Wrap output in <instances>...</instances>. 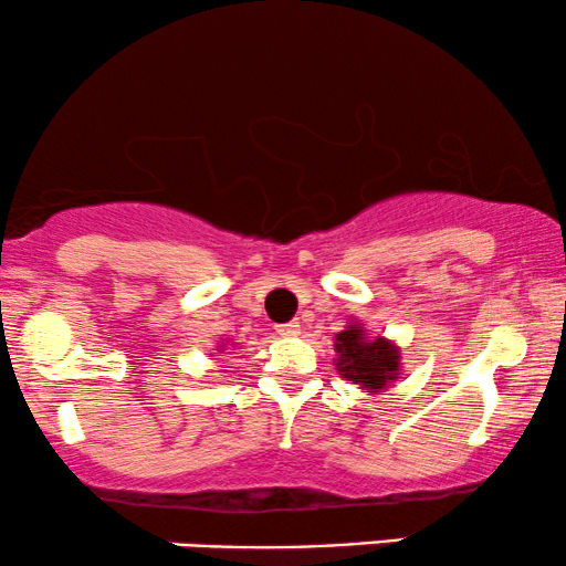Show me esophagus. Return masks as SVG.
I'll list each match as a JSON object with an SVG mask.
<instances>
[{
  "label": "esophagus",
  "mask_w": 566,
  "mask_h": 566,
  "mask_svg": "<svg viewBox=\"0 0 566 566\" xmlns=\"http://www.w3.org/2000/svg\"><path fill=\"white\" fill-rule=\"evenodd\" d=\"M275 329H277V335H283V337H293V335H298L301 325H298V322H285V325H277Z\"/></svg>",
  "instance_id": "1"
}]
</instances>
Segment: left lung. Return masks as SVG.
<instances>
[{"label": "left lung", "mask_w": 566, "mask_h": 566, "mask_svg": "<svg viewBox=\"0 0 566 566\" xmlns=\"http://www.w3.org/2000/svg\"><path fill=\"white\" fill-rule=\"evenodd\" d=\"M335 366L348 381L369 392H381L400 374V348L387 337H366L361 325H348L335 335Z\"/></svg>", "instance_id": "8db88e82"}]
</instances>
